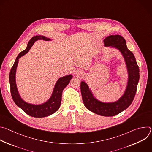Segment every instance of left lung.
I'll return each instance as SVG.
<instances>
[{"label": "left lung", "instance_id": "8db88e82", "mask_svg": "<svg viewBox=\"0 0 152 152\" xmlns=\"http://www.w3.org/2000/svg\"><path fill=\"white\" fill-rule=\"evenodd\" d=\"M103 42L104 46L118 49L124 57L129 75L126 91L118 101L112 103L102 102L96 99L87 84L83 81L80 83V91L83 102L88 110L102 116L111 117L121 113L132 103L140 79V70L133 53L127 49L126 40L122 36H108L104 39Z\"/></svg>", "mask_w": 152, "mask_h": 152}]
</instances>
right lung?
<instances>
[{"label":"right lung","instance_id":"right-lung-1","mask_svg":"<svg viewBox=\"0 0 152 152\" xmlns=\"http://www.w3.org/2000/svg\"><path fill=\"white\" fill-rule=\"evenodd\" d=\"M38 39H42L45 41L50 40V38L42 35H36L33 37L29 41L26 49L25 50L21 52L16 58L14 64L10 73L9 79L11 96L17 106L20 107L25 113L31 117L41 118L49 116L58 110L61 102L62 92L65 87H66V86L69 83L70 80L73 76L72 75H69L59 78L55 84L53 93L50 98L45 103L41 104H30L26 103L20 97L15 83V73L18 59L27 53L34 45V42Z\"/></svg>","mask_w":152,"mask_h":152}]
</instances>
